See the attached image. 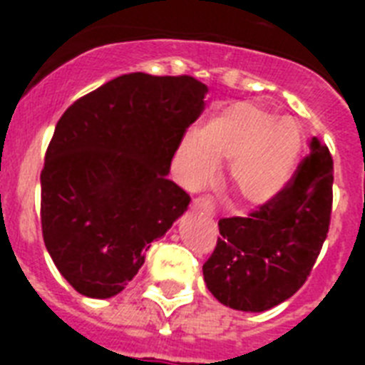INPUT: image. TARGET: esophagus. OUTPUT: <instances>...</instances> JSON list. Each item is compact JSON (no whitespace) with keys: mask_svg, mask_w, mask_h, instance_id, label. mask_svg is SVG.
<instances>
[{"mask_svg":"<svg viewBox=\"0 0 365 365\" xmlns=\"http://www.w3.org/2000/svg\"><path fill=\"white\" fill-rule=\"evenodd\" d=\"M191 208L200 212V214H205V216H214V205H212V200L206 199V197H197V199H193Z\"/></svg>","mask_w":365,"mask_h":365,"instance_id":"esophagus-1","label":"esophagus"}]
</instances>
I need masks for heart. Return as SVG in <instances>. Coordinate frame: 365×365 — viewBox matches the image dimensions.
Instances as JSON below:
<instances>
[{"label": "heart", "instance_id": "heart-1", "mask_svg": "<svg viewBox=\"0 0 365 365\" xmlns=\"http://www.w3.org/2000/svg\"><path fill=\"white\" fill-rule=\"evenodd\" d=\"M301 151L299 126L259 106L237 104L185 138L178 151L189 185H200L229 160L227 182L244 205H261L288 183Z\"/></svg>", "mask_w": 365, "mask_h": 365}]
</instances>
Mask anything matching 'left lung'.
Listing matches in <instances>:
<instances>
[{"label":"left lung","instance_id":"8db88e82","mask_svg":"<svg viewBox=\"0 0 365 365\" xmlns=\"http://www.w3.org/2000/svg\"><path fill=\"white\" fill-rule=\"evenodd\" d=\"M334 160L318 138L280 193L248 217L220 220L206 288L225 307L263 312L289 299L311 274L328 237Z\"/></svg>","mask_w":365,"mask_h":365}]
</instances>
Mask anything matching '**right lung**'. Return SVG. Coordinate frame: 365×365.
<instances>
[{
	"label": "right lung",
	"instance_id": "obj_1",
	"mask_svg": "<svg viewBox=\"0 0 365 365\" xmlns=\"http://www.w3.org/2000/svg\"><path fill=\"white\" fill-rule=\"evenodd\" d=\"M195 77L126 73L64 111L41 170V229L60 274L108 299L143 265L149 244L187 210L172 157L205 110Z\"/></svg>",
	"mask_w": 365,
	"mask_h": 365
}]
</instances>
